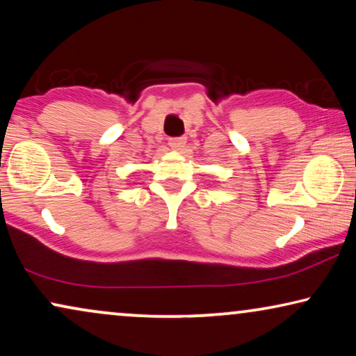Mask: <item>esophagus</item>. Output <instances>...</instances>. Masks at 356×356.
Returning <instances> with one entry per match:
<instances>
[{"label": "esophagus", "mask_w": 356, "mask_h": 356, "mask_svg": "<svg viewBox=\"0 0 356 356\" xmlns=\"http://www.w3.org/2000/svg\"><path fill=\"white\" fill-rule=\"evenodd\" d=\"M168 144L173 150H181L184 144H186V138H172L168 140Z\"/></svg>", "instance_id": "1"}]
</instances>
